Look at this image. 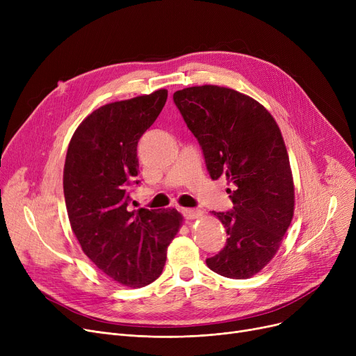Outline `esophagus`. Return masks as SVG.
Here are the masks:
<instances>
[{
	"label": "esophagus",
	"instance_id": "1",
	"mask_svg": "<svg viewBox=\"0 0 356 356\" xmlns=\"http://www.w3.org/2000/svg\"><path fill=\"white\" fill-rule=\"evenodd\" d=\"M180 212L183 213V216H184L186 219H191V220L197 219V218H200V216L203 215L202 211H199V209H191V208H181Z\"/></svg>",
	"mask_w": 356,
	"mask_h": 356
}]
</instances>
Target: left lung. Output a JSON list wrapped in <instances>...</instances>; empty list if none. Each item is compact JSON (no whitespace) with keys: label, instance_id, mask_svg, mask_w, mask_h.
Here are the masks:
<instances>
[{"label":"left lung","instance_id":"1","mask_svg":"<svg viewBox=\"0 0 356 356\" xmlns=\"http://www.w3.org/2000/svg\"><path fill=\"white\" fill-rule=\"evenodd\" d=\"M175 104L197 138L213 180L225 176L232 212H212L227 229V245L207 259L228 278H250L277 254L294 215V181L275 120L235 89L202 85L175 92Z\"/></svg>","mask_w":356,"mask_h":356}]
</instances>
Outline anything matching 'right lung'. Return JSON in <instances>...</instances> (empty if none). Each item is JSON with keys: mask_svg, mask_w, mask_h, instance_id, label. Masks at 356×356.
Here are the masks:
<instances>
[{"mask_svg": "<svg viewBox=\"0 0 356 356\" xmlns=\"http://www.w3.org/2000/svg\"><path fill=\"white\" fill-rule=\"evenodd\" d=\"M167 101V89L106 104L74 131L63 168L72 231L82 251L114 282L138 289L153 283L183 216L129 209L128 189L138 184L137 144Z\"/></svg>", "mask_w": 356, "mask_h": 356, "instance_id": "right-lung-1", "label": "right lung"}]
</instances>
